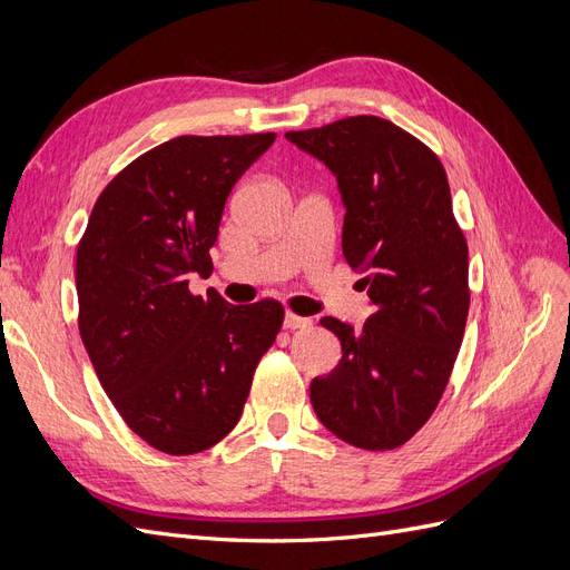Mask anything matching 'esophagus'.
Listing matches in <instances>:
<instances>
[{
  "label": "esophagus",
  "mask_w": 570,
  "mask_h": 570,
  "mask_svg": "<svg viewBox=\"0 0 570 570\" xmlns=\"http://www.w3.org/2000/svg\"><path fill=\"white\" fill-rule=\"evenodd\" d=\"M285 327H287V331H306V327H312V318L287 314L285 316Z\"/></svg>",
  "instance_id": "1"
}]
</instances>
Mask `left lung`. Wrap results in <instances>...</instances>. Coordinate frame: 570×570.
Returning a JSON list of instances; mask_svg holds the SVG:
<instances>
[{"label": "left lung", "mask_w": 570, "mask_h": 570, "mask_svg": "<svg viewBox=\"0 0 570 570\" xmlns=\"http://www.w3.org/2000/svg\"><path fill=\"white\" fill-rule=\"evenodd\" d=\"M333 170L344 214L342 254L366 273L375 314L361 331L333 316L335 371L312 381L321 423L358 450L385 452L433 416L469 316V245L438 154L377 116L285 132Z\"/></svg>", "instance_id": "obj_1"}]
</instances>
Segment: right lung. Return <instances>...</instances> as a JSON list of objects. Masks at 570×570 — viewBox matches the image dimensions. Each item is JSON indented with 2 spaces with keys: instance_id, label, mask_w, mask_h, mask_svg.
<instances>
[{
  "instance_id": "obj_1",
  "label": "right lung",
  "mask_w": 570,
  "mask_h": 570,
  "mask_svg": "<svg viewBox=\"0 0 570 570\" xmlns=\"http://www.w3.org/2000/svg\"><path fill=\"white\" fill-rule=\"evenodd\" d=\"M275 132L180 135L128 164L95 202L76 254L78 327L101 387L135 435L174 456L237 425L278 302L193 295L239 176Z\"/></svg>"
}]
</instances>
